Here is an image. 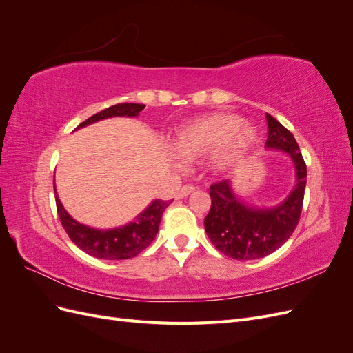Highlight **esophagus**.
Returning <instances> with one entry per match:
<instances>
[{
	"label": "esophagus",
	"instance_id": "obj_1",
	"mask_svg": "<svg viewBox=\"0 0 353 353\" xmlns=\"http://www.w3.org/2000/svg\"><path fill=\"white\" fill-rule=\"evenodd\" d=\"M196 188L193 185H184L183 188H181L178 193H176V199H183V197H187L188 194L193 193Z\"/></svg>",
	"mask_w": 353,
	"mask_h": 353
}]
</instances>
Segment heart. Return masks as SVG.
I'll return each mask as SVG.
<instances>
[{
	"instance_id": "1",
	"label": "heart",
	"mask_w": 353,
	"mask_h": 353,
	"mask_svg": "<svg viewBox=\"0 0 353 353\" xmlns=\"http://www.w3.org/2000/svg\"><path fill=\"white\" fill-rule=\"evenodd\" d=\"M258 128L249 121H239L231 113H210L179 126L170 140V150L181 162H197L209 156L216 172L239 168L254 144Z\"/></svg>"
}]
</instances>
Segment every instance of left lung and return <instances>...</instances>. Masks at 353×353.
Segmentation results:
<instances>
[{
	"label": "left lung",
	"instance_id": "8db88e82",
	"mask_svg": "<svg viewBox=\"0 0 353 353\" xmlns=\"http://www.w3.org/2000/svg\"><path fill=\"white\" fill-rule=\"evenodd\" d=\"M266 150L281 152L290 157L294 184L274 206L245 203L230 179L210 185L212 205L205 218V230L212 244L232 259L250 261L271 254L290 239L301 218L306 187V165L302 153L293 134L279 121L266 114Z\"/></svg>",
	"mask_w": 353,
	"mask_h": 353
}]
</instances>
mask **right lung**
<instances>
[{
    "instance_id": "1",
    "label": "right lung",
    "mask_w": 353,
    "mask_h": 353,
    "mask_svg": "<svg viewBox=\"0 0 353 353\" xmlns=\"http://www.w3.org/2000/svg\"><path fill=\"white\" fill-rule=\"evenodd\" d=\"M144 108V104L135 103L116 104L91 116L90 119L82 122L77 130L104 119H110V117H137L140 116ZM54 196L60 222L70 240L87 254L108 261L131 259L140 252H143L154 240L159 231L160 219H162L163 212L170 203V200L165 201L156 199L141 213H138L134 221L116 228L101 230L85 225V223L73 219L65 209V206L61 205L56 187Z\"/></svg>"
}]
</instances>
